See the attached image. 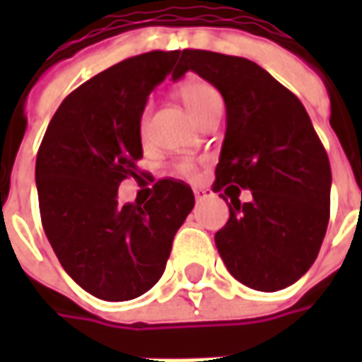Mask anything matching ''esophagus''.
<instances>
[{
	"mask_svg": "<svg viewBox=\"0 0 362 362\" xmlns=\"http://www.w3.org/2000/svg\"><path fill=\"white\" fill-rule=\"evenodd\" d=\"M194 194H196V199H197V202H202V199H205V197L209 196V189L196 188V189H194Z\"/></svg>",
	"mask_w": 362,
	"mask_h": 362,
	"instance_id": "esophagus-1",
	"label": "esophagus"
}]
</instances>
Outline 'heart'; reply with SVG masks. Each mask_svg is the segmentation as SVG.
Wrapping results in <instances>:
<instances>
[{
  "mask_svg": "<svg viewBox=\"0 0 362 362\" xmlns=\"http://www.w3.org/2000/svg\"><path fill=\"white\" fill-rule=\"evenodd\" d=\"M180 98L184 106L188 108V112L192 114V118L199 119V116L204 114L211 104L219 103V93L213 89L209 83L199 81V79H194V81L184 83L180 87ZM145 122L147 118L143 116L141 118V134L145 132ZM176 170L182 176H194L196 174V166L194 163H189V160H184V163H178L176 165Z\"/></svg>",
  "mask_w": 362,
  "mask_h": 362,
  "instance_id": "1",
  "label": "heart"
}]
</instances>
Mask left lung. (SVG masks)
<instances>
[{"label":"left lung","instance_id":"obj_1","mask_svg":"<svg viewBox=\"0 0 362 362\" xmlns=\"http://www.w3.org/2000/svg\"><path fill=\"white\" fill-rule=\"evenodd\" d=\"M194 71L225 98L227 132L213 189L230 197L215 244L230 275L273 293L303 277L329 221L332 170L303 103L264 67L238 56L184 50L173 79ZM252 199L240 204V188ZM225 199V197H223Z\"/></svg>","mask_w":362,"mask_h":362}]
</instances>
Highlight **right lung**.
<instances>
[{"instance_id":"add662e5","label":"right lung","mask_w":362,"mask_h":362,"mask_svg":"<svg viewBox=\"0 0 362 362\" xmlns=\"http://www.w3.org/2000/svg\"><path fill=\"white\" fill-rule=\"evenodd\" d=\"M180 50L134 56L66 96L36 157L44 233L67 275L103 300H132L165 272L176 230L194 209V192L158 180L145 205L118 204L119 182L139 178L141 114L147 96Z\"/></svg>"}]
</instances>
